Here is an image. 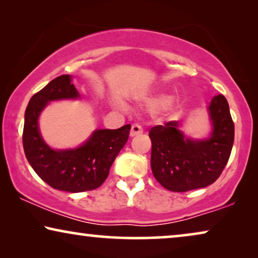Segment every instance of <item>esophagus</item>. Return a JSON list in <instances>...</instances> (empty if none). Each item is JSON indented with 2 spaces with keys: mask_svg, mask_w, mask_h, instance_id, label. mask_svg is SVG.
<instances>
[{
  "mask_svg": "<svg viewBox=\"0 0 258 258\" xmlns=\"http://www.w3.org/2000/svg\"><path fill=\"white\" fill-rule=\"evenodd\" d=\"M143 133L142 126L140 124H133L132 125V130H130V136H136V135H141Z\"/></svg>",
  "mask_w": 258,
  "mask_h": 258,
  "instance_id": "obj_1",
  "label": "esophagus"
}]
</instances>
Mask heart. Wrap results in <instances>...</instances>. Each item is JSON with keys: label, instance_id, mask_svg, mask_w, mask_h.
Masks as SVG:
<instances>
[{"label": "heart", "instance_id": "obj_1", "mask_svg": "<svg viewBox=\"0 0 258 258\" xmlns=\"http://www.w3.org/2000/svg\"><path fill=\"white\" fill-rule=\"evenodd\" d=\"M149 103L155 108H161L165 107V105H170V102H169V97L165 96V95H158V96H155L149 101Z\"/></svg>", "mask_w": 258, "mask_h": 258}]
</instances>
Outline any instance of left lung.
<instances>
[{"mask_svg": "<svg viewBox=\"0 0 258 258\" xmlns=\"http://www.w3.org/2000/svg\"><path fill=\"white\" fill-rule=\"evenodd\" d=\"M208 110L213 124L209 139L185 137L178 121L150 129L151 170L163 188L176 192L204 188L213 184L227 165L235 136L227 98L215 96Z\"/></svg>", "mask_w": 258, "mask_h": 258, "instance_id": "left-lung-1", "label": "left lung"}]
</instances>
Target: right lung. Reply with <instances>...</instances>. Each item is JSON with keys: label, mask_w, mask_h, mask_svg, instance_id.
I'll return each mask as SVG.
<instances>
[{"label": "right lung", "mask_w": 258, "mask_h": 258, "mask_svg": "<svg viewBox=\"0 0 258 258\" xmlns=\"http://www.w3.org/2000/svg\"><path fill=\"white\" fill-rule=\"evenodd\" d=\"M77 97L72 77L61 75L30 98L24 115L22 140L28 162L51 188L68 192L88 191L103 184L132 128L125 124L115 130L98 129L76 149H51L40 134L38 116L48 102Z\"/></svg>", "instance_id": "right-lung-1"}]
</instances>
